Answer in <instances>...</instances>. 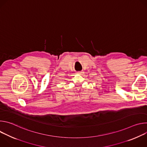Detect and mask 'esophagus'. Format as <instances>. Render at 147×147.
<instances>
[{
	"label": "esophagus",
	"mask_w": 147,
	"mask_h": 147,
	"mask_svg": "<svg viewBox=\"0 0 147 147\" xmlns=\"http://www.w3.org/2000/svg\"><path fill=\"white\" fill-rule=\"evenodd\" d=\"M82 73V71H78V72H77V74H81Z\"/></svg>",
	"instance_id": "esophagus-1"
}]
</instances>
